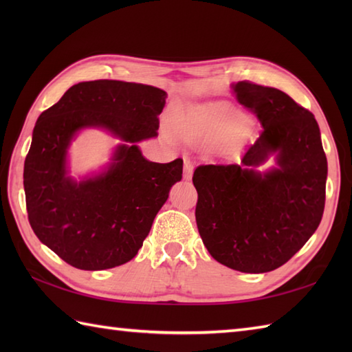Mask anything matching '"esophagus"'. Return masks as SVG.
Listing matches in <instances>:
<instances>
[{"mask_svg": "<svg viewBox=\"0 0 352 352\" xmlns=\"http://www.w3.org/2000/svg\"><path fill=\"white\" fill-rule=\"evenodd\" d=\"M193 174V164L189 159H184V172H183V177L186 180H190Z\"/></svg>", "mask_w": 352, "mask_h": 352, "instance_id": "1", "label": "esophagus"}]
</instances>
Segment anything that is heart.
Wrapping results in <instances>:
<instances>
[{"label": "heart", "instance_id": "1", "mask_svg": "<svg viewBox=\"0 0 352 352\" xmlns=\"http://www.w3.org/2000/svg\"><path fill=\"white\" fill-rule=\"evenodd\" d=\"M175 130L178 136L188 142L213 144L223 139L245 119L227 107L198 106L175 118Z\"/></svg>", "mask_w": 352, "mask_h": 352}]
</instances>
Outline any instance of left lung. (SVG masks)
Listing matches in <instances>:
<instances>
[{"instance_id": "left-lung-1", "label": "left lung", "mask_w": 352, "mask_h": 352, "mask_svg": "<svg viewBox=\"0 0 352 352\" xmlns=\"http://www.w3.org/2000/svg\"><path fill=\"white\" fill-rule=\"evenodd\" d=\"M234 92L263 130L241 163L195 169V218L214 260L261 274L283 266L316 231L325 207L327 157L315 116L287 94L246 80ZM271 152L277 153L275 170L261 176L250 168Z\"/></svg>"}]
</instances>
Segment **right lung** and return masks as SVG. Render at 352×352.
Here are the masks:
<instances>
[{"mask_svg":"<svg viewBox=\"0 0 352 352\" xmlns=\"http://www.w3.org/2000/svg\"><path fill=\"white\" fill-rule=\"evenodd\" d=\"M166 92L118 80L81 81L42 111L24 163L28 221L66 263L102 271L136 256L183 160L144 159L138 142L157 136ZM102 126L129 144L107 173L76 184L65 177V148L78 129Z\"/></svg>","mask_w":352,"mask_h":352,"instance_id":"1","label":"right lung"}]
</instances>
